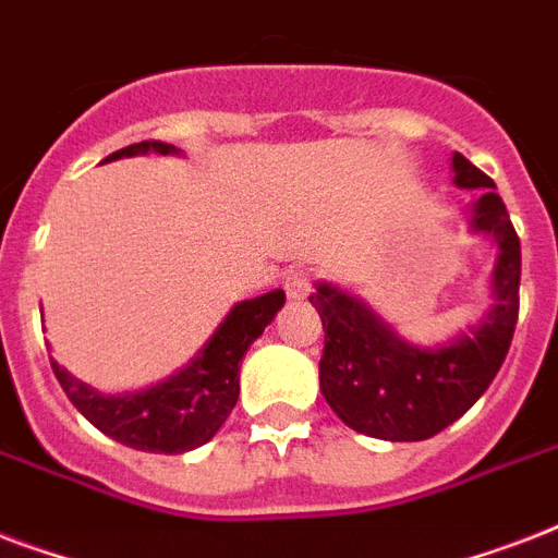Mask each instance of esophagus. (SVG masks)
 Returning a JSON list of instances; mask_svg holds the SVG:
<instances>
[{
	"label": "esophagus",
	"mask_w": 558,
	"mask_h": 558,
	"mask_svg": "<svg viewBox=\"0 0 558 558\" xmlns=\"http://www.w3.org/2000/svg\"><path fill=\"white\" fill-rule=\"evenodd\" d=\"M315 287V275L313 269H292L287 271L283 278V289H287L289 298H306Z\"/></svg>",
	"instance_id": "34e87169"
}]
</instances>
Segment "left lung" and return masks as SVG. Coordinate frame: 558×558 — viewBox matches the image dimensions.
Listing matches in <instances>:
<instances>
[{
	"label": "left lung",
	"instance_id": "8db88e82",
	"mask_svg": "<svg viewBox=\"0 0 558 558\" xmlns=\"http://www.w3.org/2000/svg\"><path fill=\"white\" fill-rule=\"evenodd\" d=\"M460 187H481L472 202V228L498 243L493 271L495 304L484 324L449 348L420 350L399 341L365 304L332 287L310 295L324 324L318 365L330 408L367 437L393 442L428 440L466 414L501 371L519 322L521 243L495 182L466 156L451 159Z\"/></svg>",
	"mask_w": 558,
	"mask_h": 558
}]
</instances>
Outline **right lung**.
Returning a JSON list of instances; mask_svg holds the SVG:
<instances>
[{"instance_id": "right-lung-1", "label": "right lung", "mask_w": 558, "mask_h": 558, "mask_svg": "<svg viewBox=\"0 0 558 558\" xmlns=\"http://www.w3.org/2000/svg\"><path fill=\"white\" fill-rule=\"evenodd\" d=\"M150 150L173 153V147L150 138L130 144L124 150L112 153L109 159ZM283 301V289H271L266 295L236 304L185 371L138 393L100 397L98 390L86 388L57 362H51V371L65 397L72 399V405L107 437L130 449L182 454L208 442L228 420L240 397V362L245 350L269 327Z\"/></svg>"}]
</instances>
